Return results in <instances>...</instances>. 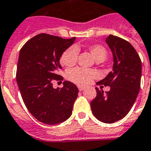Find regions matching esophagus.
Listing matches in <instances>:
<instances>
[{
  "label": "esophagus",
  "instance_id": "esophagus-1",
  "mask_svg": "<svg viewBox=\"0 0 151 151\" xmlns=\"http://www.w3.org/2000/svg\"><path fill=\"white\" fill-rule=\"evenodd\" d=\"M78 88H79V91H83L84 90V87H83V86H78Z\"/></svg>",
  "mask_w": 151,
  "mask_h": 151
}]
</instances>
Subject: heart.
<instances>
[{"instance_id":"1","label":"heart","mask_w":151,"mask_h":151,"mask_svg":"<svg viewBox=\"0 0 151 151\" xmlns=\"http://www.w3.org/2000/svg\"><path fill=\"white\" fill-rule=\"evenodd\" d=\"M93 58L96 62H102L108 58V50L101 45H93L89 48ZM78 57V47H70L61 55V63L66 67H72L76 63ZM96 71L76 68L67 72V78L78 86L89 84L96 76Z\"/></svg>"}]
</instances>
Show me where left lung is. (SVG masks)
<instances>
[{
    "instance_id": "1",
    "label": "left lung",
    "mask_w": 151,
    "mask_h": 151,
    "mask_svg": "<svg viewBox=\"0 0 151 151\" xmlns=\"http://www.w3.org/2000/svg\"><path fill=\"white\" fill-rule=\"evenodd\" d=\"M106 43L113 55V68L97 85L109 86L106 94L96 87V96L90 103L93 115L104 123H114L129 112L139 91L142 63L132 45L120 37L109 35Z\"/></svg>"
}]
</instances>
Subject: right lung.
<instances>
[{"mask_svg": "<svg viewBox=\"0 0 151 151\" xmlns=\"http://www.w3.org/2000/svg\"><path fill=\"white\" fill-rule=\"evenodd\" d=\"M76 37L63 39L40 33L28 40L19 52L16 81L25 105L40 122L57 125L71 116L79 90L65 81L62 88L53 87L61 80V55L74 43Z\"/></svg>", "mask_w": 151, "mask_h": 151, "instance_id": "add662e5", "label": "right lung"}]
</instances>
